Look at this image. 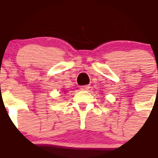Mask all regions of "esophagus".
Returning <instances> with one entry per match:
<instances>
[{
  "label": "esophagus",
  "instance_id": "obj_1",
  "mask_svg": "<svg viewBox=\"0 0 158 158\" xmlns=\"http://www.w3.org/2000/svg\"><path fill=\"white\" fill-rule=\"evenodd\" d=\"M89 89V85H83L80 87V89L82 90H88Z\"/></svg>",
  "mask_w": 158,
  "mask_h": 158
}]
</instances>
